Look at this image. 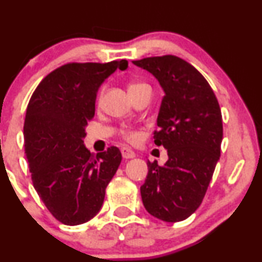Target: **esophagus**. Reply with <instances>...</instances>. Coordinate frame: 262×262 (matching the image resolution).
<instances>
[{
    "label": "esophagus",
    "mask_w": 262,
    "mask_h": 262,
    "mask_svg": "<svg viewBox=\"0 0 262 262\" xmlns=\"http://www.w3.org/2000/svg\"><path fill=\"white\" fill-rule=\"evenodd\" d=\"M121 151H122V156L124 159H133V158H135V152L130 148H127V146H124V148L121 149Z\"/></svg>",
    "instance_id": "34e87169"
}]
</instances>
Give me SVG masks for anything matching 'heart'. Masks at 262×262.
<instances>
[{
	"label": "heart",
	"instance_id": "1",
	"mask_svg": "<svg viewBox=\"0 0 262 262\" xmlns=\"http://www.w3.org/2000/svg\"><path fill=\"white\" fill-rule=\"evenodd\" d=\"M139 86H148V85H145V83H132V85L129 86V89H134V87H139ZM123 135H124L125 139L129 141H134L138 139L137 133H134V132H130V130H124L123 132Z\"/></svg>",
	"mask_w": 262,
	"mask_h": 262
}]
</instances>
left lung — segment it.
<instances>
[{"mask_svg":"<svg viewBox=\"0 0 262 262\" xmlns=\"http://www.w3.org/2000/svg\"><path fill=\"white\" fill-rule=\"evenodd\" d=\"M133 64L154 75L165 92L154 141L169 155L162 166L148 161L141 200L152 217L183 221L202 203L221 156V107L202 74L181 58L152 56Z\"/></svg>","mask_w":262,"mask_h":262,"instance_id":"obj_1","label":"left lung"}]
</instances>
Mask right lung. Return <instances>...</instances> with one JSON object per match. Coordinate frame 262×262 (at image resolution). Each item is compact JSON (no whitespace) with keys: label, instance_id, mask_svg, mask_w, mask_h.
<instances>
[{"label":"right lung","instance_id":"1","mask_svg":"<svg viewBox=\"0 0 262 262\" xmlns=\"http://www.w3.org/2000/svg\"><path fill=\"white\" fill-rule=\"evenodd\" d=\"M127 68V60L65 64L47 75L29 100L25 150L33 186L62 224H82L100 212L121 164L118 148L93 155L83 138L100 86L117 69Z\"/></svg>","mask_w":262,"mask_h":262}]
</instances>
